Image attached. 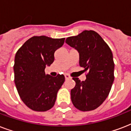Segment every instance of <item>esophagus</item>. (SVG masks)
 <instances>
[{
    "mask_svg": "<svg viewBox=\"0 0 131 131\" xmlns=\"http://www.w3.org/2000/svg\"><path fill=\"white\" fill-rule=\"evenodd\" d=\"M64 77H65L66 80H69V79H71V78L68 74H65V75H64Z\"/></svg>",
    "mask_w": 131,
    "mask_h": 131,
    "instance_id": "1",
    "label": "esophagus"
}]
</instances>
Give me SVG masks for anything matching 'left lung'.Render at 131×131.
Listing matches in <instances>:
<instances>
[{"instance_id":"obj_1","label":"left lung","mask_w":131,"mask_h":131,"mask_svg":"<svg viewBox=\"0 0 131 131\" xmlns=\"http://www.w3.org/2000/svg\"><path fill=\"white\" fill-rule=\"evenodd\" d=\"M80 55V66L88 71L86 80L73 78L75 86L71 90L72 103L80 111L99 107L109 95L114 80V62L112 50L101 36L93 30L66 39Z\"/></svg>"}]
</instances>
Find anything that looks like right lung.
<instances>
[{"mask_svg": "<svg viewBox=\"0 0 131 131\" xmlns=\"http://www.w3.org/2000/svg\"><path fill=\"white\" fill-rule=\"evenodd\" d=\"M64 38L32 37L17 50L13 66L14 82L26 105L36 112H45L55 104L57 93L65 78L46 75V66L54 60L56 49L62 46Z\"/></svg>", "mask_w": 131, "mask_h": 131, "instance_id": "1", "label": "right lung"}]
</instances>
